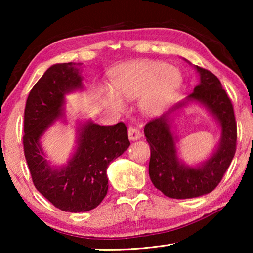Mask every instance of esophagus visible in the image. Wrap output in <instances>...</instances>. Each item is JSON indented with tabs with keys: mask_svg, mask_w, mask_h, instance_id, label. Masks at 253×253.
Returning <instances> with one entry per match:
<instances>
[{
	"mask_svg": "<svg viewBox=\"0 0 253 253\" xmlns=\"http://www.w3.org/2000/svg\"><path fill=\"white\" fill-rule=\"evenodd\" d=\"M140 137H142V134H140V131L138 129H136V128H132V127H130L129 129H128V138L130 140H137L139 139Z\"/></svg>",
	"mask_w": 253,
	"mask_h": 253,
	"instance_id": "34e87169",
	"label": "esophagus"
}]
</instances>
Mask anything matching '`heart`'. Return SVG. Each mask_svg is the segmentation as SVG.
<instances>
[{
	"instance_id": "heart-1",
	"label": "heart",
	"mask_w": 253,
	"mask_h": 253,
	"mask_svg": "<svg viewBox=\"0 0 253 253\" xmlns=\"http://www.w3.org/2000/svg\"><path fill=\"white\" fill-rule=\"evenodd\" d=\"M182 84V75L175 67L161 61H132L118 67L113 77V87L101 89L106 101L114 109L124 110L126 100L139 98V108L149 117L161 115Z\"/></svg>"
}]
</instances>
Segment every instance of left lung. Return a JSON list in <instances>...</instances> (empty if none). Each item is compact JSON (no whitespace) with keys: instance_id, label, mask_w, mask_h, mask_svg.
<instances>
[{"instance_id":"1","label":"left lung","mask_w":253,"mask_h":253,"mask_svg":"<svg viewBox=\"0 0 253 253\" xmlns=\"http://www.w3.org/2000/svg\"><path fill=\"white\" fill-rule=\"evenodd\" d=\"M194 68L199 72L200 81L193 92L144 128L151 147L148 168L151 181L163 194L178 200L198 198L212 192L232 162L237 145V123L232 102L215 75L198 66ZM192 102L203 105L221 129L219 145L208 160L195 167L179 160L177 136L171 129L176 111Z\"/></svg>"}]
</instances>
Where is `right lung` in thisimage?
Masks as SVG:
<instances>
[{
	"instance_id": "add662e5",
	"label": "right lung",
	"mask_w": 253,
	"mask_h": 253,
	"mask_svg": "<svg viewBox=\"0 0 253 253\" xmlns=\"http://www.w3.org/2000/svg\"><path fill=\"white\" fill-rule=\"evenodd\" d=\"M84 90L80 63H57L34 84L24 109L23 146L34 186L55 208L79 213L97 208L108 191L107 168L129 147L124 123L100 126L79 122L76 146L67 164L51 165L41 145L55 122L67 123L66 95Z\"/></svg>"
}]
</instances>
